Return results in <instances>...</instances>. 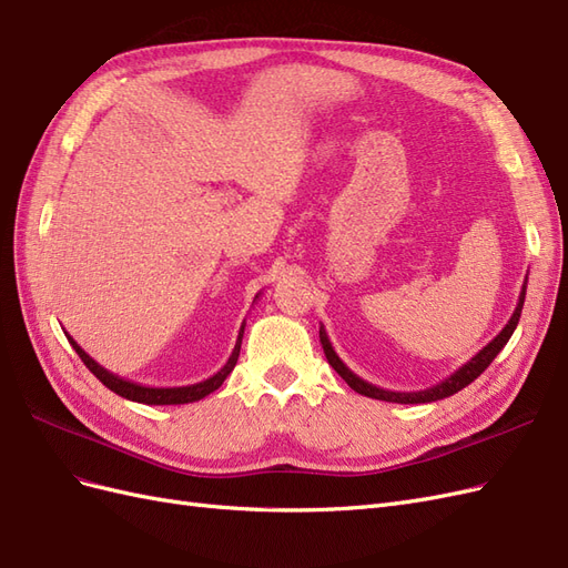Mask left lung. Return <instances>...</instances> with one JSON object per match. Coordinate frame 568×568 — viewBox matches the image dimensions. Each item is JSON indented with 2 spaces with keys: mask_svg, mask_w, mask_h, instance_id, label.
I'll use <instances>...</instances> for the list:
<instances>
[{
  "mask_svg": "<svg viewBox=\"0 0 568 568\" xmlns=\"http://www.w3.org/2000/svg\"><path fill=\"white\" fill-rule=\"evenodd\" d=\"M526 282H528V277H526ZM526 282H524V286H521L519 303H517V307H514V313H511L509 322L505 324V329H503L500 334H497V336L488 343V346L480 348V351L469 359V363H464L457 372H453L450 376H445V379L438 382L436 386H428V388H424V390H407V393H405V390H388V388H379V386H374V384H369V382H365V379H359V376H357L355 372H351V369L346 367V363H343V359L336 355L329 336H326V329H324V326H320V341H322L324 355H326V359H329V365L338 372L341 379H346V384H348L353 390H357L359 395H367V398L386 400V403H400V405H417V403H436V400H443V398H448V395H455L457 390H462L464 386H469L474 379H478V376L484 374V372L488 369V365L497 357V353H500V351L507 346V341L511 338L514 329H517L521 311H524Z\"/></svg>",
  "mask_w": 568,
  "mask_h": 568,
  "instance_id": "obj_1",
  "label": "left lung"
}]
</instances>
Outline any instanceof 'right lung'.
<instances>
[{
    "instance_id": "1",
    "label": "right lung",
    "mask_w": 568,
    "mask_h": 568,
    "mask_svg": "<svg viewBox=\"0 0 568 568\" xmlns=\"http://www.w3.org/2000/svg\"><path fill=\"white\" fill-rule=\"evenodd\" d=\"M261 298V294L255 296V301ZM253 301V303H255ZM244 326L246 322H242V329H239V336H236V343H234V351L230 355V359L225 363V367H222L220 372H215L213 376H209V379H203L199 384H189V386H144V384H136V382H130V379H123V376H118L113 372H109L106 367H101L94 357H90L88 353H84L78 341L65 334L68 341H71L73 351L80 355V359L84 365H88V369L97 376V379L104 384L106 388H111L113 393H118L120 398L125 400H132V403H144V405H184V403H196L201 398H205V395L217 390L222 386V382L227 379L230 372L234 369L236 359H239V351H242V338H244Z\"/></svg>"
}]
</instances>
